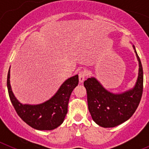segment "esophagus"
<instances>
[{"label":"esophagus","mask_w":149,"mask_h":149,"mask_svg":"<svg viewBox=\"0 0 149 149\" xmlns=\"http://www.w3.org/2000/svg\"><path fill=\"white\" fill-rule=\"evenodd\" d=\"M79 81H80V83H83L84 81V79H85V77H86V72H85V71H81V72H80V73H79Z\"/></svg>","instance_id":"1"}]
</instances>
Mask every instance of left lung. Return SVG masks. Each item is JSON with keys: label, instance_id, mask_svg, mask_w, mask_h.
<instances>
[{"label": "left lung", "instance_id": "8db88e82", "mask_svg": "<svg viewBox=\"0 0 149 149\" xmlns=\"http://www.w3.org/2000/svg\"><path fill=\"white\" fill-rule=\"evenodd\" d=\"M133 48L139 62V72L132 89L122 93H113L107 90L95 77L84 81L89 111L93 121L101 127H113L128 120L140 102L143 89V71L134 45Z\"/></svg>", "mask_w": 149, "mask_h": 149}]
</instances>
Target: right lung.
Wrapping results in <instances>:
<instances>
[{"label": "right lung", "instance_id": "add662e5", "mask_svg": "<svg viewBox=\"0 0 149 149\" xmlns=\"http://www.w3.org/2000/svg\"><path fill=\"white\" fill-rule=\"evenodd\" d=\"M10 68L7 75V89L10 101L15 111L24 122L39 131H51L56 128L64 121L68 112L69 98L78 84V75L73 76L63 82L49 100L39 104H23L13 93L10 85Z\"/></svg>", "mask_w": 149, "mask_h": 149}]
</instances>
